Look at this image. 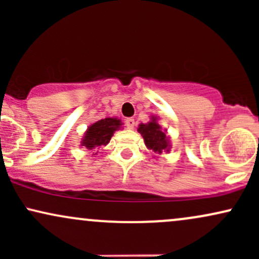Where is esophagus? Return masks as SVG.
I'll use <instances>...</instances> for the list:
<instances>
[{
    "label": "esophagus",
    "mask_w": 259,
    "mask_h": 259,
    "mask_svg": "<svg viewBox=\"0 0 259 259\" xmlns=\"http://www.w3.org/2000/svg\"><path fill=\"white\" fill-rule=\"evenodd\" d=\"M125 126L127 129H134V126H135V119H133V118H127V119H125Z\"/></svg>",
    "instance_id": "34e87169"
}]
</instances>
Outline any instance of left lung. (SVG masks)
Masks as SVG:
<instances>
[{"label":"left lung","mask_w":259,"mask_h":259,"mask_svg":"<svg viewBox=\"0 0 259 259\" xmlns=\"http://www.w3.org/2000/svg\"><path fill=\"white\" fill-rule=\"evenodd\" d=\"M138 132L141 134L145 140V145L150 150L158 153H162V151H169L168 138L165 132L160 129L156 118H152V120L147 124H140Z\"/></svg>","instance_id":"obj_1"}]
</instances>
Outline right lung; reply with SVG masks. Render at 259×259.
I'll use <instances>...</instances> for the list:
<instances>
[{"label": "right lung", "instance_id": "right-lung-1", "mask_svg": "<svg viewBox=\"0 0 259 259\" xmlns=\"http://www.w3.org/2000/svg\"><path fill=\"white\" fill-rule=\"evenodd\" d=\"M120 125L121 121L117 118H105V119L96 121L91 126H89L81 145L88 150H92V148L102 146V145L106 146L114 132L120 129Z\"/></svg>", "mask_w": 259, "mask_h": 259}]
</instances>
